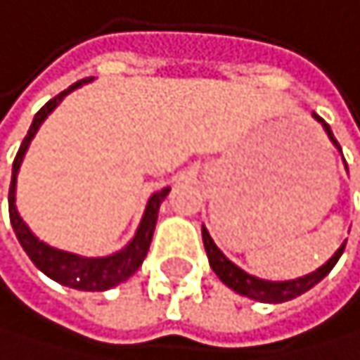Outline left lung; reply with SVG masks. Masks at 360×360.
Segmentation results:
<instances>
[{
  "label": "left lung",
  "instance_id": "8db88e82",
  "mask_svg": "<svg viewBox=\"0 0 360 360\" xmlns=\"http://www.w3.org/2000/svg\"><path fill=\"white\" fill-rule=\"evenodd\" d=\"M313 117L323 127L328 139L333 141V144L341 150L339 141L335 139V135H333V131H330V127L326 124V122H323L317 113H313ZM345 168H347V166H345ZM201 233H203V245H205V251H207L210 266H212V271L216 273V276H219V280H221L225 286H229L231 290L238 292V295H245V297L255 300V302H264V304H282V302H288V300H295V297L304 295L306 290H310L315 284H319V282L328 276V273L333 271V266L339 262L341 253H343V249H345V243H343V245L335 251L333 258H330L326 264H321V266H319L317 271H313V273H306V276L295 278V280L273 282V280H262V278L249 276V273L243 271L238 264H233V262L227 258V255H225L219 247H216V243L212 240V236H210V231L205 229V225H203Z\"/></svg>",
  "mask_w": 360,
  "mask_h": 360
}]
</instances>
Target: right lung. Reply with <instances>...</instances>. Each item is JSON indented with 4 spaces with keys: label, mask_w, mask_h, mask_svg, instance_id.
Returning a JSON list of instances; mask_svg holds the SVG:
<instances>
[{
    "label": "right lung",
    "mask_w": 360,
    "mask_h": 360,
    "mask_svg": "<svg viewBox=\"0 0 360 360\" xmlns=\"http://www.w3.org/2000/svg\"><path fill=\"white\" fill-rule=\"evenodd\" d=\"M91 80H94V76L74 82L70 89H65L63 94L52 98L34 115L30 131H27V135L23 137L19 153H17L15 162H13L11 192H8V212H11V223H13V229L17 233V240L21 243L23 251L27 253V258H30L34 262V266L39 271H43L47 278L63 284V286L76 288V290H109V288H113V286H117L122 282H127L133 273L141 266V262H144L148 247H150V240H153L155 225H157L159 205L164 203V198L168 196L170 188H164V190L150 194L146 210H144V216H141L137 231L129 240V245H124L115 253L100 255V258H87V255L63 251V249H56L52 245L39 240L37 236L32 233V229L27 227V223L21 219V214L17 210V174H19V168H21V162H23L27 148H30V141L34 139L37 131L47 120V115H50L63 102V98L70 96L74 89L82 87V84H87Z\"/></svg>",
    "instance_id": "obj_1"
}]
</instances>
